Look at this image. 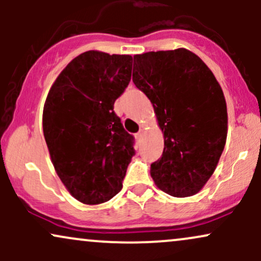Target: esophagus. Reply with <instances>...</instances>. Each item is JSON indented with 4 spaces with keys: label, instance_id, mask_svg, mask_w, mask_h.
Wrapping results in <instances>:
<instances>
[{
    "label": "esophagus",
    "instance_id": "34e87169",
    "mask_svg": "<svg viewBox=\"0 0 261 261\" xmlns=\"http://www.w3.org/2000/svg\"><path fill=\"white\" fill-rule=\"evenodd\" d=\"M135 137H136L137 142H141V140H142V131H140V133H137L135 135Z\"/></svg>",
    "mask_w": 261,
    "mask_h": 261
}]
</instances>
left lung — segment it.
<instances>
[{
	"mask_svg": "<svg viewBox=\"0 0 261 261\" xmlns=\"http://www.w3.org/2000/svg\"><path fill=\"white\" fill-rule=\"evenodd\" d=\"M133 81L151 100L164 137L163 154L151 164L154 184L174 197L195 195L226 145L228 116L220 83L184 47L135 55Z\"/></svg>",
	"mask_w": 261,
	"mask_h": 261,
	"instance_id": "8db88e82",
	"label": "left lung"
}]
</instances>
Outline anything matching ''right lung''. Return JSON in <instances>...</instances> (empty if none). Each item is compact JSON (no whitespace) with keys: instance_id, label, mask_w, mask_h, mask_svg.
I'll use <instances>...</instances> for the list:
<instances>
[{"instance_id":"add662e5","label":"right lung","mask_w":261,"mask_h":261,"mask_svg":"<svg viewBox=\"0 0 261 261\" xmlns=\"http://www.w3.org/2000/svg\"><path fill=\"white\" fill-rule=\"evenodd\" d=\"M133 56L89 50L74 58L50 88L44 137L59 178L86 205L109 201L122 188L135 154L114 103L131 80Z\"/></svg>"}]
</instances>
